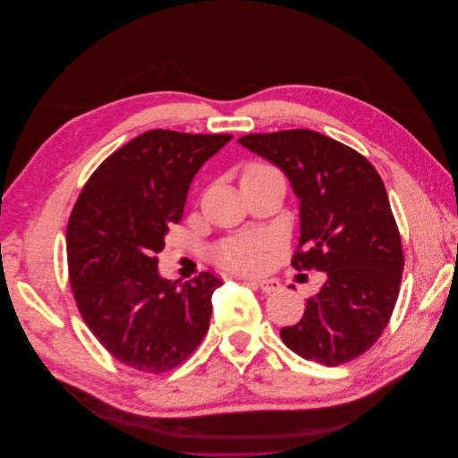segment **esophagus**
Listing matches in <instances>:
<instances>
[{
  "label": "esophagus",
  "instance_id": "obj_1",
  "mask_svg": "<svg viewBox=\"0 0 458 458\" xmlns=\"http://www.w3.org/2000/svg\"><path fill=\"white\" fill-rule=\"evenodd\" d=\"M252 283L261 290V293H266V294L279 293V290H281V283L276 279H256Z\"/></svg>",
  "mask_w": 458,
  "mask_h": 458
}]
</instances>
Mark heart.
I'll use <instances>...</instances> for the list:
<instances>
[{"label": "heart", "mask_w": 458, "mask_h": 458, "mask_svg": "<svg viewBox=\"0 0 458 458\" xmlns=\"http://www.w3.org/2000/svg\"><path fill=\"white\" fill-rule=\"evenodd\" d=\"M276 172L266 164H250L242 172V179L275 175ZM241 179V182H242ZM267 248V241L263 237H239L231 239L217 248V261L233 271L252 273L258 271L263 263V250Z\"/></svg>", "instance_id": "heart-1"}]
</instances>
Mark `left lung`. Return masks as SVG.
I'll use <instances>...</instances> for the list:
<instances>
[{
	"label": "left lung",
	"mask_w": 458,
	"mask_h": 458,
	"mask_svg": "<svg viewBox=\"0 0 458 458\" xmlns=\"http://www.w3.org/2000/svg\"><path fill=\"white\" fill-rule=\"evenodd\" d=\"M239 143L281 168L300 199L294 269L325 273L281 340L327 367L363 355L390 321L405 263L378 172L357 150L311 130L250 133Z\"/></svg>",
	"instance_id": "1"
}]
</instances>
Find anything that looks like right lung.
<instances>
[{
	"mask_svg": "<svg viewBox=\"0 0 458 458\" xmlns=\"http://www.w3.org/2000/svg\"><path fill=\"white\" fill-rule=\"evenodd\" d=\"M233 135L150 130L113 152L81 189L66 227L81 318L120 363L160 374L206 336L221 279L183 284L158 273L164 237L183 217L192 177Z\"/></svg>",
	"mask_w": 458,
	"mask_h": 458,
	"instance_id": "add662e5",
	"label": "right lung"
}]
</instances>
